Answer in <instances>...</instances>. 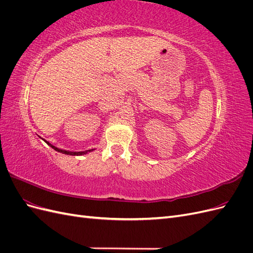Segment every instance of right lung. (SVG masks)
<instances>
[{
  "label": "right lung",
  "instance_id": "obj_1",
  "mask_svg": "<svg viewBox=\"0 0 253 253\" xmlns=\"http://www.w3.org/2000/svg\"><path fill=\"white\" fill-rule=\"evenodd\" d=\"M45 142H46L48 145H50V147H51L53 150H56V151H58V152H60V153H63V154H67V155H83V154H86L87 152L93 151V149H91V150H87V151H85V152H68V151H65V150H61V149H59V148H56L55 145H52L51 143H49V142L46 141V140H45Z\"/></svg>",
  "mask_w": 253,
  "mask_h": 253
}]
</instances>
